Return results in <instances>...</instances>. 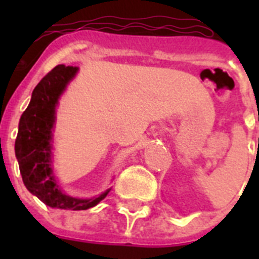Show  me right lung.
<instances>
[{"label": "right lung", "instance_id": "add662e5", "mask_svg": "<svg viewBox=\"0 0 259 259\" xmlns=\"http://www.w3.org/2000/svg\"><path fill=\"white\" fill-rule=\"evenodd\" d=\"M77 67L58 65L48 72L33 89L28 107L22 114L15 140V155L26 188L50 207L66 210H87L96 206L110 192L89 200L70 197L62 193L56 184L50 167L52 128L56 119V105L59 96Z\"/></svg>", "mask_w": 259, "mask_h": 259}]
</instances>
